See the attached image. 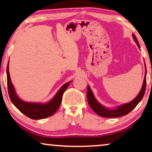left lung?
I'll list each match as a JSON object with an SVG mask.
<instances>
[{
  "mask_svg": "<svg viewBox=\"0 0 152 152\" xmlns=\"http://www.w3.org/2000/svg\"><path fill=\"white\" fill-rule=\"evenodd\" d=\"M132 37H133V39H134V41H135V43H137V46H138L139 48L140 49L139 42L137 41L136 36H135L134 34H132ZM145 77H144L143 86H142L141 89L140 90L139 94L137 95V96L132 100V101H130V102H128V103L121 104V105L115 107V109L107 108L106 107H104L102 105V104H100V102L96 99V98L94 96V94H93L92 90L90 89V86H88V89H87L88 102L92 110L99 115L104 117V118H118V117L127 115L128 113H130V111L135 108V107L139 103V102L141 101L142 99H143V96L145 94V92L146 75H147L145 63Z\"/></svg>",
  "mask_w": 152,
  "mask_h": 152,
  "instance_id": "1",
  "label": "left lung"
}]
</instances>
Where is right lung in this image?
<instances>
[{
  "label": "right lung",
  "instance_id": "right-lung-1",
  "mask_svg": "<svg viewBox=\"0 0 152 152\" xmlns=\"http://www.w3.org/2000/svg\"><path fill=\"white\" fill-rule=\"evenodd\" d=\"M7 77L9 98L16 108L32 120H41L54 114L61 104L62 95L72 81L64 84L52 99L45 103L26 102L20 99L16 94L15 88L11 82L9 72V62L7 67Z\"/></svg>",
  "mask_w": 152,
  "mask_h": 152
}]
</instances>
